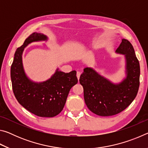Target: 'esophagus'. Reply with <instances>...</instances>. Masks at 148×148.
I'll return each instance as SVG.
<instances>
[{"instance_id":"esophagus-1","label":"esophagus","mask_w":148,"mask_h":148,"mask_svg":"<svg viewBox=\"0 0 148 148\" xmlns=\"http://www.w3.org/2000/svg\"><path fill=\"white\" fill-rule=\"evenodd\" d=\"M80 74H81V73H80L79 72H77V74H76V76H77V79L79 80V77H80Z\"/></svg>"}]
</instances>
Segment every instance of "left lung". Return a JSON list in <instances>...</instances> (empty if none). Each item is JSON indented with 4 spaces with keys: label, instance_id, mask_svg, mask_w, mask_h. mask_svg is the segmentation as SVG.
<instances>
[{
    "label": "left lung",
    "instance_id": "1",
    "mask_svg": "<svg viewBox=\"0 0 148 148\" xmlns=\"http://www.w3.org/2000/svg\"><path fill=\"white\" fill-rule=\"evenodd\" d=\"M116 53L123 55L125 58V76L121 82L114 83L91 67H86L79 77L87 108L100 116L120 113L131 104L138 91L140 64L133 46L122 39Z\"/></svg>",
    "mask_w": 148,
    "mask_h": 148
}]
</instances>
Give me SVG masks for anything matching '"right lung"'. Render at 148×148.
Listing matches in <instances>:
<instances>
[{"label":"right lung","mask_w":148,"mask_h":148,"mask_svg":"<svg viewBox=\"0 0 148 148\" xmlns=\"http://www.w3.org/2000/svg\"><path fill=\"white\" fill-rule=\"evenodd\" d=\"M48 39L42 33L30 35L16 51L10 71L12 89L17 101L30 112L43 117L58 115L63 109L70 90L77 83L76 71L65 73L59 68L46 81L34 82L27 76L22 59L25 48L33 42Z\"/></svg>","instance_id":"obj_1"}]
</instances>
